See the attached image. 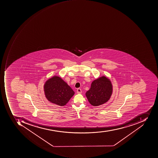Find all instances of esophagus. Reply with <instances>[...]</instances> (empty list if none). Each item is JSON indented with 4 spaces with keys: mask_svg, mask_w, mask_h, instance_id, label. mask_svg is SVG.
<instances>
[{
    "mask_svg": "<svg viewBox=\"0 0 158 158\" xmlns=\"http://www.w3.org/2000/svg\"><path fill=\"white\" fill-rule=\"evenodd\" d=\"M82 92V90L80 88H78L77 90V94H81Z\"/></svg>",
    "mask_w": 158,
    "mask_h": 158,
    "instance_id": "obj_1",
    "label": "esophagus"
}]
</instances>
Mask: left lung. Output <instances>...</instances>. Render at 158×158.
Here are the masks:
<instances>
[{"mask_svg":"<svg viewBox=\"0 0 158 158\" xmlns=\"http://www.w3.org/2000/svg\"><path fill=\"white\" fill-rule=\"evenodd\" d=\"M113 92L111 81L104 75L94 80L85 96L89 102L93 106H98L107 102Z\"/></svg>","mask_w":158,"mask_h":158,"instance_id":"1","label":"left lung"}]
</instances>
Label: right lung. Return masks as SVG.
<instances>
[{
  "label": "right lung",
  "instance_id": "1",
  "mask_svg": "<svg viewBox=\"0 0 158 158\" xmlns=\"http://www.w3.org/2000/svg\"><path fill=\"white\" fill-rule=\"evenodd\" d=\"M46 98L52 103L64 106L74 95V92L60 76L54 75L44 85Z\"/></svg>",
  "mask_w": 158,
  "mask_h": 158
}]
</instances>
